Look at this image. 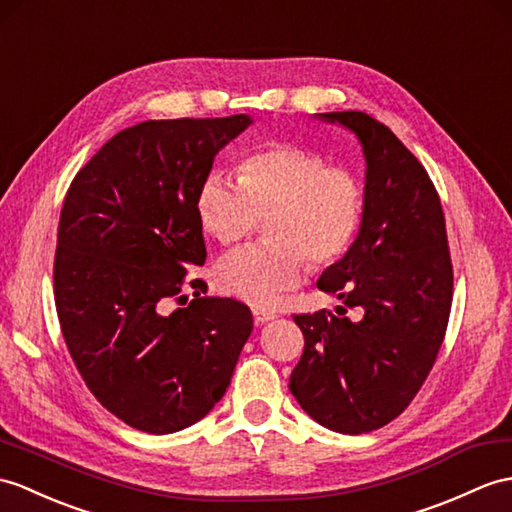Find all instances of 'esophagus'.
<instances>
[{
  "label": "esophagus",
  "instance_id": "34e87169",
  "mask_svg": "<svg viewBox=\"0 0 512 512\" xmlns=\"http://www.w3.org/2000/svg\"><path fill=\"white\" fill-rule=\"evenodd\" d=\"M253 318H255V325H266L270 320H275L277 314L275 312H268V310H253Z\"/></svg>",
  "mask_w": 512,
  "mask_h": 512
}]
</instances>
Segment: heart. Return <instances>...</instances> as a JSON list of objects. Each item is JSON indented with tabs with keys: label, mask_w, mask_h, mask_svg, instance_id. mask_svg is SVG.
<instances>
[{
	"label": "heart",
	"mask_w": 512,
	"mask_h": 512,
	"mask_svg": "<svg viewBox=\"0 0 512 512\" xmlns=\"http://www.w3.org/2000/svg\"><path fill=\"white\" fill-rule=\"evenodd\" d=\"M240 181L205 174L194 200L200 227L222 244L242 242L270 216V242L237 248L220 259V290L248 305L272 307L301 285L310 259L329 266L349 253L362 227L364 194L355 174L329 165L325 154L294 144L248 152Z\"/></svg>",
	"instance_id": "1"
}]
</instances>
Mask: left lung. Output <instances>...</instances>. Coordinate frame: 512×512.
<instances>
[{
    "label": "left lung",
    "instance_id": "1",
    "mask_svg": "<svg viewBox=\"0 0 512 512\" xmlns=\"http://www.w3.org/2000/svg\"><path fill=\"white\" fill-rule=\"evenodd\" d=\"M349 128L366 159L362 227L349 253L316 281L358 323L331 312L294 316L305 349L290 390L314 421L340 434L397 419L430 375L454 292L441 198L419 159L362 111L320 113Z\"/></svg>",
    "mask_w": 512,
    "mask_h": 512
}]
</instances>
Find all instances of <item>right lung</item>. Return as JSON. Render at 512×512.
I'll use <instances>...</instances> for the list:
<instances>
[{"label": "right lung", "mask_w": 512, "mask_h": 512, "mask_svg": "<svg viewBox=\"0 0 512 512\" xmlns=\"http://www.w3.org/2000/svg\"><path fill=\"white\" fill-rule=\"evenodd\" d=\"M251 124L248 115L141 122L69 185L54 257L58 320L93 397L135 430L172 434L209 414L253 331L244 303L200 296L207 285L189 277L207 259L198 185Z\"/></svg>", "instance_id": "right-lung-1"}]
</instances>
